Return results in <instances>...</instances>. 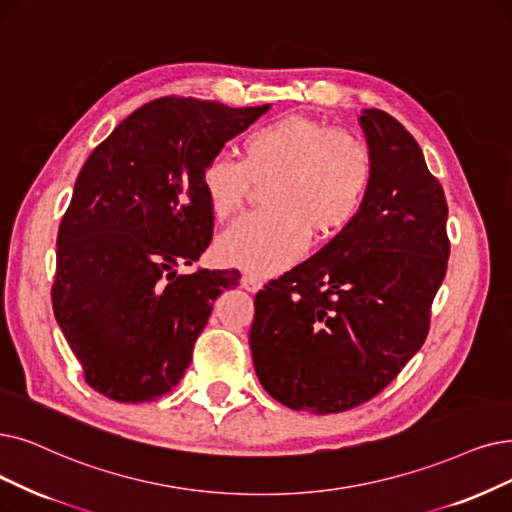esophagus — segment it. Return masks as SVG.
Masks as SVG:
<instances>
[{
    "label": "esophagus",
    "instance_id": "34e87169",
    "mask_svg": "<svg viewBox=\"0 0 512 512\" xmlns=\"http://www.w3.org/2000/svg\"><path fill=\"white\" fill-rule=\"evenodd\" d=\"M262 285H264V281L258 275H252V273L241 275V288H245L248 292H258Z\"/></svg>",
    "mask_w": 512,
    "mask_h": 512
}]
</instances>
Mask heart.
Segmentation results:
<instances>
[{"label": "heart", "mask_w": 512, "mask_h": 512, "mask_svg": "<svg viewBox=\"0 0 512 512\" xmlns=\"http://www.w3.org/2000/svg\"><path fill=\"white\" fill-rule=\"evenodd\" d=\"M239 161L216 155L199 182L216 220L231 218L264 182L269 208L243 216L216 241V256L258 275L288 269L315 237H332L359 216L374 180L365 142L317 119L288 117L252 130L241 140Z\"/></svg>", "instance_id": "b5f03b06"}]
</instances>
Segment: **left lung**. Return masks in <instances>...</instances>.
I'll use <instances>...</instances> for the list:
<instances>
[{
  "instance_id": "obj_1",
  "label": "left lung",
  "mask_w": 512,
  "mask_h": 512,
  "mask_svg": "<svg viewBox=\"0 0 512 512\" xmlns=\"http://www.w3.org/2000/svg\"><path fill=\"white\" fill-rule=\"evenodd\" d=\"M359 126L374 157L359 216L254 300L260 384L317 416L370 401L420 351L449 258L445 193L414 136L380 109Z\"/></svg>"
}]
</instances>
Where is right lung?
<instances>
[{"mask_svg":"<svg viewBox=\"0 0 512 512\" xmlns=\"http://www.w3.org/2000/svg\"><path fill=\"white\" fill-rule=\"evenodd\" d=\"M269 109L157 98L121 121L81 168L58 229L52 306L100 395L155 401L185 376L214 300L241 277L176 269L212 241L199 176Z\"/></svg>","mask_w":512,"mask_h":512,"instance_id":"right-lung-1","label":"right lung"}]
</instances>
